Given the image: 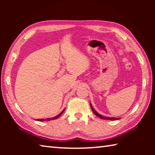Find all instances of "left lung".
I'll return each mask as SVG.
<instances>
[{
  "label": "left lung",
  "mask_w": 155,
  "mask_h": 155,
  "mask_svg": "<svg viewBox=\"0 0 155 155\" xmlns=\"http://www.w3.org/2000/svg\"><path fill=\"white\" fill-rule=\"evenodd\" d=\"M90 107L91 108V110H92V111L94 112V114H95L97 116H98L101 119H103V120H119L120 118H117V117H106V116H103V115H102L101 114H99L98 112H97L95 109L93 108L92 105H91V104L90 103Z\"/></svg>",
  "instance_id": "8db88e82"
}]
</instances>
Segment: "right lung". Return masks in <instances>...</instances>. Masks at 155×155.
Returning a JSON list of instances; mask_svg holds the SVG:
<instances>
[{"instance_id":"right-lung-1","label":"right lung","mask_w":155,"mask_h":155,"mask_svg":"<svg viewBox=\"0 0 155 155\" xmlns=\"http://www.w3.org/2000/svg\"><path fill=\"white\" fill-rule=\"evenodd\" d=\"M65 111V109H64L63 110V111L60 113V114H59V115H56V116H54V117H51V118H46V119H37L36 120L37 121H40V122H43V121H50V120H55V119H57V118H58V117H59L60 116H61V114H63V113H64V111Z\"/></svg>"}]
</instances>
